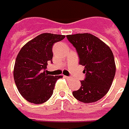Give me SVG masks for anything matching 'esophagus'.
I'll use <instances>...</instances> for the list:
<instances>
[{
  "instance_id": "obj_1",
  "label": "esophagus",
  "mask_w": 129,
  "mask_h": 129,
  "mask_svg": "<svg viewBox=\"0 0 129 129\" xmlns=\"http://www.w3.org/2000/svg\"><path fill=\"white\" fill-rule=\"evenodd\" d=\"M63 78H66V79H68V80H69V79H70V77L66 76H63Z\"/></svg>"
}]
</instances>
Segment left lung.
<instances>
[{
	"mask_svg": "<svg viewBox=\"0 0 129 129\" xmlns=\"http://www.w3.org/2000/svg\"><path fill=\"white\" fill-rule=\"evenodd\" d=\"M67 39L78 54L79 63L86 74L81 87L72 92L75 98L84 103L98 101L104 97L112 84L116 72L114 57L109 47L90 33L68 35Z\"/></svg>",
	"mask_w": 129,
	"mask_h": 129,
	"instance_id": "left-lung-1",
	"label": "left lung"
}]
</instances>
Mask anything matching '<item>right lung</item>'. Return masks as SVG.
<instances>
[{
  "label": "right lung",
  "instance_id": "1",
  "mask_svg": "<svg viewBox=\"0 0 129 129\" xmlns=\"http://www.w3.org/2000/svg\"><path fill=\"white\" fill-rule=\"evenodd\" d=\"M65 35L42 33L21 48L15 61L13 76L21 95L28 102L42 104L52 96L55 85L62 76H49L45 69L53 58V44Z\"/></svg>",
  "mask_w": 129,
  "mask_h": 129
}]
</instances>
